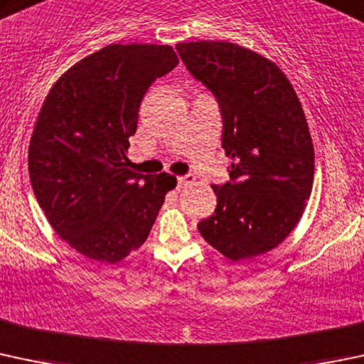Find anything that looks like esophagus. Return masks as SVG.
I'll list each match as a JSON object with an SVG mask.
<instances>
[{
    "label": "esophagus",
    "instance_id": "obj_1",
    "mask_svg": "<svg viewBox=\"0 0 364 364\" xmlns=\"http://www.w3.org/2000/svg\"><path fill=\"white\" fill-rule=\"evenodd\" d=\"M192 183H195V176L193 174H186V176H179L178 178V186L179 188H186Z\"/></svg>",
    "mask_w": 364,
    "mask_h": 364
}]
</instances>
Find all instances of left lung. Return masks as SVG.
I'll return each mask as SVG.
<instances>
[{"label":"left lung","instance_id":"obj_1","mask_svg":"<svg viewBox=\"0 0 364 364\" xmlns=\"http://www.w3.org/2000/svg\"><path fill=\"white\" fill-rule=\"evenodd\" d=\"M179 57L220 102L230 181L213 185L214 214L197 225L232 262L277 247L304 214L314 183L307 118L286 75L230 41L178 43Z\"/></svg>","mask_w":364,"mask_h":364}]
</instances>
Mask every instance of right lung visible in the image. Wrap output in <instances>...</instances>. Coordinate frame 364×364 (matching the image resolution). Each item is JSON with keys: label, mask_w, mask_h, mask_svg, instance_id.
Instances as JSON below:
<instances>
[{"label": "right lung", "mask_w": 364, "mask_h": 364, "mask_svg": "<svg viewBox=\"0 0 364 364\" xmlns=\"http://www.w3.org/2000/svg\"><path fill=\"white\" fill-rule=\"evenodd\" d=\"M169 45H108L48 92L29 143V178L48 223L87 258L117 263L143 246L174 176L127 169L148 87L174 70Z\"/></svg>", "instance_id": "add662e5"}]
</instances>
